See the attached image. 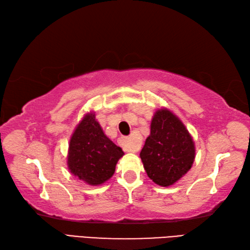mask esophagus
Instances as JSON below:
<instances>
[{"mask_svg": "<svg viewBox=\"0 0 250 250\" xmlns=\"http://www.w3.org/2000/svg\"><path fill=\"white\" fill-rule=\"evenodd\" d=\"M120 143L123 146L125 151H128V153H137L140 149V143L131 138L122 137L120 139Z\"/></svg>", "mask_w": 250, "mask_h": 250, "instance_id": "obj_1", "label": "esophagus"}]
</instances>
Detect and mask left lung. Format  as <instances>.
Masks as SVG:
<instances>
[{
    "mask_svg": "<svg viewBox=\"0 0 250 250\" xmlns=\"http://www.w3.org/2000/svg\"><path fill=\"white\" fill-rule=\"evenodd\" d=\"M140 158L156 185L169 187L190 171L195 159V144L179 118L160 108L151 119L150 133Z\"/></svg>",
    "mask_w": 250,
    "mask_h": 250,
    "instance_id": "left-lung-1",
    "label": "left lung"
}]
</instances>
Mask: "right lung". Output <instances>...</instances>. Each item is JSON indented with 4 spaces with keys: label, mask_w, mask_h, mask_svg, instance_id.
<instances>
[{
    "label": "right lung",
    "mask_w": 250,
    "mask_h": 250,
    "mask_svg": "<svg viewBox=\"0 0 250 250\" xmlns=\"http://www.w3.org/2000/svg\"><path fill=\"white\" fill-rule=\"evenodd\" d=\"M124 151L109 139L94 112L86 113L73 132L69 143V171L90 186L110 179Z\"/></svg>",
    "instance_id": "1"
}]
</instances>
